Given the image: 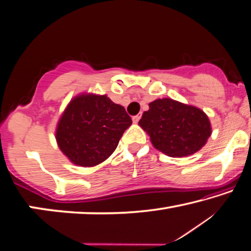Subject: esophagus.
Wrapping results in <instances>:
<instances>
[{
    "label": "esophagus",
    "mask_w": 251,
    "mask_h": 251,
    "mask_svg": "<svg viewBox=\"0 0 251 251\" xmlns=\"http://www.w3.org/2000/svg\"><path fill=\"white\" fill-rule=\"evenodd\" d=\"M141 116H142V114H138V115H136V116H133V122L134 123H137L138 121H140V119H141Z\"/></svg>",
    "instance_id": "34e87169"
}]
</instances>
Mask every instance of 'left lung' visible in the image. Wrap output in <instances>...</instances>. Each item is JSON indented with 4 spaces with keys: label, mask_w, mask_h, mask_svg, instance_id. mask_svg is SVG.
<instances>
[{
    "label": "left lung",
    "mask_w": 251,
    "mask_h": 251,
    "mask_svg": "<svg viewBox=\"0 0 251 251\" xmlns=\"http://www.w3.org/2000/svg\"><path fill=\"white\" fill-rule=\"evenodd\" d=\"M141 125L153 147L164 154L181 158L201 150L211 136L208 117L196 107L173 99H158L149 104Z\"/></svg>",
    "instance_id": "8db88e82"
}]
</instances>
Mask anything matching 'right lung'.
Masks as SVG:
<instances>
[{"label":"right lung","instance_id":"1","mask_svg":"<svg viewBox=\"0 0 251 251\" xmlns=\"http://www.w3.org/2000/svg\"><path fill=\"white\" fill-rule=\"evenodd\" d=\"M132 119L124 107L107 96L82 95L74 98L62 115L56 140L74 164L93 167L111 155Z\"/></svg>","mask_w":251,"mask_h":251}]
</instances>
